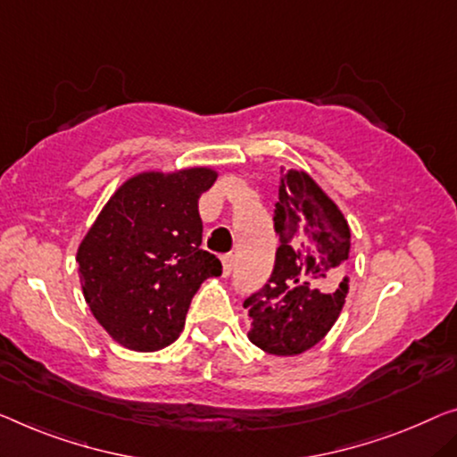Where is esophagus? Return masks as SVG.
<instances>
[{
    "label": "esophagus",
    "instance_id": "34e87169",
    "mask_svg": "<svg viewBox=\"0 0 457 457\" xmlns=\"http://www.w3.org/2000/svg\"><path fill=\"white\" fill-rule=\"evenodd\" d=\"M221 264H223V275H229L231 267H234V254H223Z\"/></svg>",
    "mask_w": 457,
    "mask_h": 457
}]
</instances>
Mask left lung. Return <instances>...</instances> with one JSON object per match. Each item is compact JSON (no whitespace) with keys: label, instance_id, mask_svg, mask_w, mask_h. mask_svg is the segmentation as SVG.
<instances>
[{"label":"left lung","instance_id":"left-lung-1","mask_svg":"<svg viewBox=\"0 0 457 457\" xmlns=\"http://www.w3.org/2000/svg\"><path fill=\"white\" fill-rule=\"evenodd\" d=\"M272 221L275 269L244 302L248 338L270 355L294 357L318 345L340 316L349 294L351 229L337 203L302 170L283 174Z\"/></svg>","mask_w":457,"mask_h":457}]
</instances>
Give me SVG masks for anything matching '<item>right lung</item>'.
<instances>
[{
    "instance_id": "obj_1",
    "label": "right lung",
    "mask_w": 457,
    "mask_h": 457,
    "mask_svg": "<svg viewBox=\"0 0 457 457\" xmlns=\"http://www.w3.org/2000/svg\"><path fill=\"white\" fill-rule=\"evenodd\" d=\"M215 180L211 168L133 176L81 240L76 261L86 302L127 349L172 345L201 283L221 275L220 258L201 250L199 196Z\"/></svg>"
}]
</instances>
